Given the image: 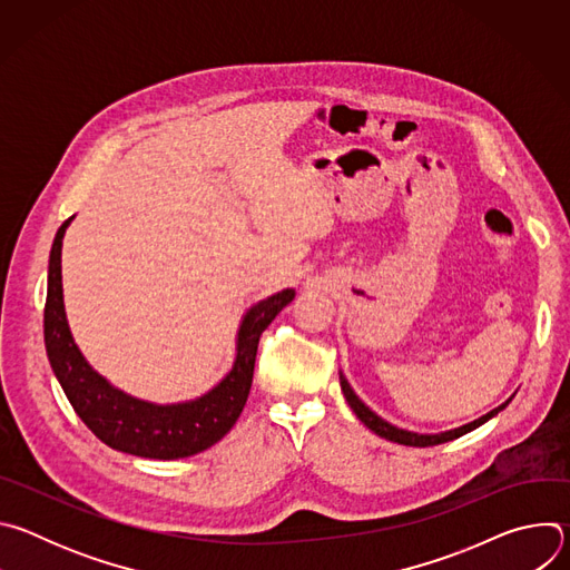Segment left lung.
Wrapping results in <instances>:
<instances>
[{
	"label": "left lung",
	"instance_id": "left-lung-1",
	"mask_svg": "<svg viewBox=\"0 0 570 570\" xmlns=\"http://www.w3.org/2000/svg\"><path fill=\"white\" fill-rule=\"evenodd\" d=\"M341 387H343V394H345L347 403L352 405V411L356 413V417H358L370 431H374L379 438H385V440H390V442L405 444V446H435V444L451 442V440H455V438H460V435H464V433L478 429L480 424H484L487 420H492L494 415H499V413L505 409V405L512 401V399H508L503 405H499V409H494L492 413H487V415H482L480 420H475V422H471V424H466V426H460V429H455V431H446V433H440V435H420V433H411V431L396 429V426L383 422L379 415H374V413L367 409V405L354 394V390L350 387V383L345 381L343 374H341Z\"/></svg>",
	"mask_w": 570,
	"mask_h": 570
}]
</instances>
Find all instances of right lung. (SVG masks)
Masks as SVG:
<instances>
[{
	"label": "right lung",
	"mask_w": 570,
	"mask_h": 570,
	"mask_svg": "<svg viewBox=\"0 0 570 570\" xmlns=\"http://www.w3.org/2000/svg\"><path fill=\"white\" fill-rule=\"evenodd\" d=\"M69 220L71 218L58 227L49 257L45 345L51 370L71 409L104 444L130 455L178 460L209 449L236 424L250 394L259 338L275 315L293 302L295 291L286 288L275 293L246 313L238 330L234 367L214 390L196 401L174 405L139 401L99 376L69 334L60 282V250Z\"/></svg>",
	"instance_id": "add662e5"
}]
</instances>
